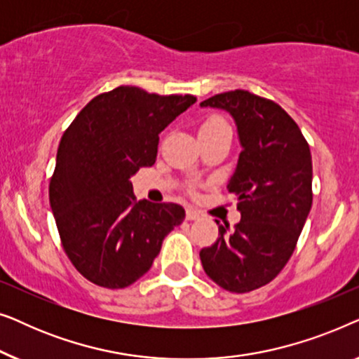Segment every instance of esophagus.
<instances>
[{
  "label": "esophagus",
  "mask_w": 359,
  "mask_h": 359,
  "mask_svg": "<svg viewBox=\"0 0 359 359\" xmlns=\"http://www.w3.org/2000/svg\"><path fill=\"white\" fill-rule=\"evenodd\" d=\"M203 217V214L199 212V210H196V209H188L186 210V219L188 220H198V219H201Z\"/></svg>",
  "instance_id": "esophagus-1"
}]
</instances>
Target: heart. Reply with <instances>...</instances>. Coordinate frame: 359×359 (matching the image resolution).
I'll return each mask as SVG.
<instances>
[{"label":"heart","mask_w":359,"mask_h":359,"mask_svg":"<svg viewBox=\"0 0 359 359\" xmlns=\"http://www.w3.org/2000/svg\"><path fill=\"white\" fill-rule=\"evenodd\" d=\"M222 126H227L222 119H219V117H210L205 122H203L199 127V132H204V130H210V129H217V127H222Z\"/></svg>","instance_id":"heart-1"}]
</instances>
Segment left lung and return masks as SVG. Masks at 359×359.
<instances>
[{
	"label": "left lung",
	"mask_w": 359,
	"mask_h": 359,
	"mask_svg": "<svg viewBox=\"0 0 359 359\" xmlns=\"http://www.w3.org/2000/svg\"><path fill=\"white\" fill-rule=\"evenodd\" d=\"M232 116L242 151L227 189L242 219L201 250L208 276L230 292L273 281L296 248L312 208V156L301 129L276 102L243 90L201 102Z\"/></svg>",
	"instance_id": "1"
}]
</instances>
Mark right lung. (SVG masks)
<instances>
[{"mask_svg": "<svg viewBox=\"0 0 359 359\" xmlns=\"http://www.w3.org/2000/svg\"><path fill=\"white\" fill-rule=\"evenodd\" d=\"M194 102L119 86L88 102L63 134L50 208L67 257L97 286L134 284L184 220L180 204L137 203L130 178L155 163L158 135Z\"/></svg>", "mask_w": 359, "mask_h": 359, "instance_id": "add662e5", "label": "right lung"}]
</instances>
